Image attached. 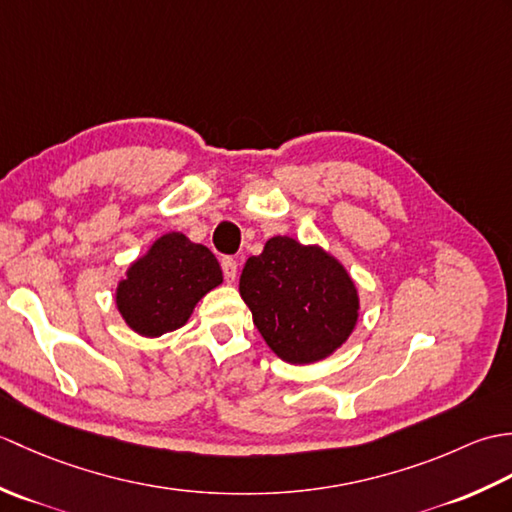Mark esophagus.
<instances>
[{"instance_id": "esophagus-1", "label": "esophagus", "mask_w": 512, "mask_h": 512, "mask_svg": "<svg viewBox=\"0 0 512 512\" xmlns=\"http://www.w3.org/2000/svg\"><path fill=\"white\" fill-rule=\"evenodd\" d=\"M222 270H224V279L228 284H233L235 277H237V262L233 257H224L222 259Z\"/></svg>"}]
</instances>
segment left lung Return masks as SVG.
Listing matches in <instances>:
<instances>
[{
	"label": "left lung",
	"instance_id": "8db88e82",
	"mask_svg": "<svg viewBox=\"0 0 512 512\" xmlns=\"http://www.w3.org/2000/svg\"><path fill=\"white\" fill-rule=\"evenodd\" d=\"M239 295L270 350L290 365L332 356L358 323V288L347 268L319 244L270 237L248 257Z\"/></svg>",
	"mask_w": 512,
	"mask_h": 512
}]
</instances>
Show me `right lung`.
<instances>
[{"mask_svg":"<svg viewBox=\"0 0 512 512\" xmlns=\"http://www.w3.org/2000/svg\"><path fill=\"white\" fill-rule=\"evenodd\" d=\"M222 281V268L209 248L169 231L129 264L114 301L129 328L156 339L182 328L198 301Z\"/></svg>","mask_w":512,"mask_h":512,"instance_id":"right-lung-1","label":"right lung"}]
</instances>
